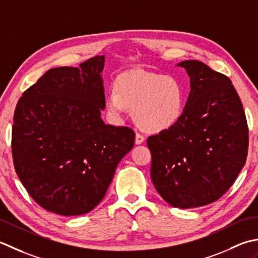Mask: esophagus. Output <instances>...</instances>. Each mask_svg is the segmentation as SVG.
Segmentation results:
<instances>
[{
	"instance_id": "obj_1",
	"label": "esophagus",
	"mask_w": 258,
	"mask_h": 258,
	"mask_svg": "<svg viewBox=\"0 0 258 258\" xmlns=\"http://www.w3.org/2000/svg\"><path fill=\"white\" fill-rule=\"evenodd\" d=\"M144 141H145V137H144L143 135H140V134H137V135H136V140H135L136 145L144 144Z\"/></svg>"
}]
</instances>
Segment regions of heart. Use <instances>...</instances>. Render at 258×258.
I'll use <instances>...</instances> for the list:
<instances>
[{"label":"heart","mask_w":258,"mask_h":258,"mask_svg":"<svg viewBox=\"0 0 258 258\" xmlns=\"http://www.w3.org/2000/svg\"><path fill=\"white\" fill-rule=\"evenodd\" d=\"M104 104L114 121L122 120L131 108L140 128L161 133L179 121L185 110L186 93L176 78L137 69L115 79L114 89L106 94Z\"/></svg>","instance_id":"obj_1"}]
</instances>
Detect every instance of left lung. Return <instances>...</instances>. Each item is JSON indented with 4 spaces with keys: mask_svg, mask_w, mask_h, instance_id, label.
Segmentation results:
<instances>
[{
    "mask_svg": "<svg viewBox=\"0 0 258 258\" xmlns=\"http://www.w3.org/2000/svg\"><path fill=\"white\" fill-rule=\"evenodd\" d=\"M190 79L181 118L147 139L151 180L172 207L216 202L244 167L248 128L243 104L228 77L197 60L178 63Z\"/></svg>",
    "mask_w": 258,
    "mask_h": 258,
    "instance_id": "8db88e82",
    "label": "left lung"
}]
</instances>
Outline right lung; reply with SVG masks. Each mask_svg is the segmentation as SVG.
<instances>
[{
    "instance_id": "obj_1",
    "label": "right lung",
    "mask_w": 258,
    "mask_h": 258,
    "mask_svg": "<svg viewBox=\"0 0 258 258\" xmlns=\"http://www.w3.org/2000/svg\"><path fill=\"white\" fill-rule=\"evenodd\" d=\"M103 67L104 55H97L79 68L50 69L14 111L15 171L41 207L62 216L91 212L135 144L133 129L101 119Z\"/></svg>"
}]
</instances>
